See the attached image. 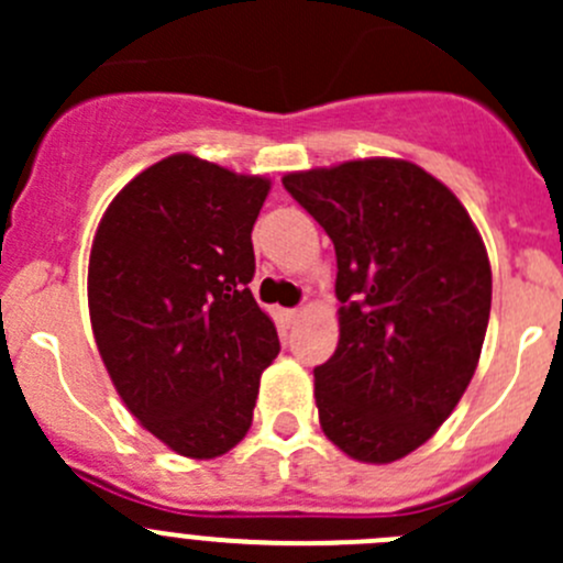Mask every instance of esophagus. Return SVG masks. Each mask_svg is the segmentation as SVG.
Wrapping results in <instances>:
<instances>
[{"label":"esophagus","instance_id":"esophagus-1","mask_svg":"<svg viewBox=\"0 0 563 563\" xmlns=\"http://www.w3.org/2000/svg\"><path fill=\"white\" fill-rule=\"evenodd\" d=\"M299 316H302V308H294V310H283V318H286L288 323L299 321Z\"/></svg>","mask_w":563,"mask_h":563}]
</instances>
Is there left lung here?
I'll use <instances>...</instances> for the list:
<instances>
[{"instance_id": "obj_1", "label": "left lung", "mask_w": 563, "mask_h": 563, "mask_svg": "<svg viewBox=\"0 0 563 563\" xmlns=\"http://www.w3.org/2000/svg\"><path fill=\"white\" fill-rule=\"evenodd\" d=\"M338 255L340 340L316 367L321 430L362 463H395L446 422L490 318L487 250L455 192L395 157L283 176Z\"/></svg>"}]
</instances>
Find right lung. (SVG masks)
Here are the masks:
<instances>
[{
  "mask_svg": "<svg viewBox=\"0 0 563 563\" xmlns=\"http://www.w3.org/2000/svg\"><path fill=\"white\" fill-rule=\"evenodd\" d=\"M264 176L172 155L108 203L89 253L95 343L128 411L176 455L212 460L245 439L280 351L250 294Z\"/></svg>",
  "mask_w": 563,
  "mask_h": 563,
  "instance_id": "1",
  "label": "right lung"
}]
</instances>
